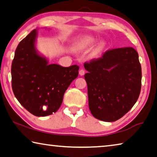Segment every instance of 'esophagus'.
Masks as SVG:
<instances>
[{
    "label": "esophagus",
    "mask_w": 157,
    "mask_h": 157,
    "mask_svg": "<svg viewBox=\"0 0 157 157\" xmlns=\"http://www.w3.org/2000/svg\"><path fill=\"white\" fill-rule=\"evenodd\" d=\"M79 75H80L81 76H83L84 74H85V71H84V70H83V69H80V70H79Z\"/></svg>",
    "instance_id": "esophagus-1"
}]
</instances>
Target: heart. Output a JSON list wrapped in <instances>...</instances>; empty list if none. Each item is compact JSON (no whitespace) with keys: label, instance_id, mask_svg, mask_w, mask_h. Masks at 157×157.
<instances>
[{"label":"heart","instance_id":"b5f03b06","mask_svg":"<svg viewBox=\"0 0 157 157\" xmlns=\"http://www.w3.org/2000/svg\"><path fill=\"white\" fill-rule=\"evenodd\" d=\"M96 38L94 36H84L76 42L75 45H74V48H75V50H79V51H85V50H89L94 46V45L96 42ZM107 46V42L105 40L100 41L94 48L91 52V55L93 57L99 56L101 53L104 51Z\"/></svg>","mask_w":157,"mask_h":157}]
</instances>
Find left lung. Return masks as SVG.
Instances as JSON below:
<instances>
[{
	"instance_id": "1",
	"label": "left lung",
	"mask_w": 157,
	"mask_h": 157,
	"mask_svg": "<svg viewBox=\"0 0 157 157\" xmlns=\"http://www.w3.org/2000/svg\"><path fill=\"white\" fill-rule=\"evenodd\" d=\"M89 107L98 120L114 122L131 109L141 88V66L132 47L108 50L102 57L84 63Z\"/></svg>"
}]
</instances>
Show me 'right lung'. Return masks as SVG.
<instances>
[{
    "instance_id": "right-lung-1",
    "label": "right lung",
    "mask_w": 157,
    "mask_h": 157,
    "mask_svg": "<svg viewBox=\"0 0 157 157\" xmlns=\"http://www.w3.org/2000/svg\"><path fill=\"white\" fill-rule=\"evenodd\" d=\"M36 40L35 29L18 44L12 63V86L23 107L43 117L59 109L66 89L78 78L79 66L49 63L36 49Z\"/></svg>"
}]
</instances>
